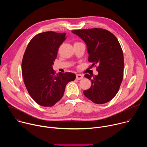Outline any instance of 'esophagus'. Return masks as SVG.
<instances>
[{"label": "esophagus", "instance_id": "34e87169", "mask_svg": "<svg viewBox=\"0 0 147 147\" xmlns=\"http://www.w3.org/2000/svg\"><path fill=\"white\" fill-rule=\"evenodd\" d=\"M82 78H83V76L82 75L80 74H76V79L81 80V79H82Z\"/></svg>", "mask_w": 147, "mask_h": 147}]
</instances>
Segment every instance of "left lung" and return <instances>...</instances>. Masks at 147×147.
<instances>
[{
  "label": "left lung",
  "instance_id": "1",
  "mask_svg": "<svg viewBox=\"0 0 147 147\" xmlns=\"http://www.w3.org/2000/svg\"><path fill=\"white\" fill-rule=\"evenodd\" d=\"M80 37L87 47L88 61L92 66L98 65V75L86 74L91 81V87L84 91V95L96 104L105 103L117 93L123 77L124 57L121 47L116 37L102 28L71 31Z\"/></svg>",
  "mask_w": 147,
  "mask_h": 147
}]
</instances>
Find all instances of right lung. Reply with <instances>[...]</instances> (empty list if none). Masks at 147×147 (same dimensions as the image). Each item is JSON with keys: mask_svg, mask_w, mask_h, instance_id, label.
Wrapping results in <instances>:
<instances>
[{"mask_svg": "<svg viewBox=\"0 0 147 147\" xmlns=\"http://www.w3.org/2000/svg\"><path fill=\"white\" fill-rule=\"evenodd\" d=\"M66 35L53 31L38 34L30 40L24 54L22 68L24 84L40 106H53L63 96L67 84L76 79L72 73L55 74L52 68Z\"/></svg>", "mask_w": 147, "mask_h": 147, "instance_id": "add662e5", "label": "right lung"}]
</instances>
